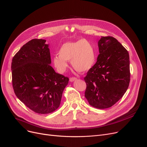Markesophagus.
I'll return each instance as SVG.
<instances>
[{
	"instance_id": "1",
	"label": "esophagus",
	"mask_w": 147,
	"mask_h": 147,
	"mask_svg": "<svg viewBox=\"0 0 147 147\" xmlns=\"http://www.w3.org/2000/svg\"><path fill=\"white\" fill-rule=\"evenodd\" d=\"M76 80H77V78H69V81L71 82H74V81H75Z\"/></svg>"
}]
</instances>
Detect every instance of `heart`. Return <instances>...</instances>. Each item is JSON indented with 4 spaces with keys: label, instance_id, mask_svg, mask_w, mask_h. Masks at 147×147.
Returning a JSON list of instances; mask_svg holds the SVG:
<instances>
[{
    "label": "heart",
    "instance_id": "obj_1",
    "mask_svg": "<svg viewBox=\"0 0 147 147\" xmlns=\"http://www.w3.org/2000/svg\"><path fill=\"white\" fill-rule=\"evenodd\" d=\"M59 56L53 58V62L58 71L65 72L68 63L71 61L73 68L77 71L85 73L93 67L95 55L92 44L85 39L74 42H67L63 44L59 50Z\"/></svg>",
    "mask_w": 147,
    "mask_h": 147
}]
</instances>
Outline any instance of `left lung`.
Returning a JSON list of instances; mask_svg holds the SVG:
<instances>
[{
	"label": "left lung",
	"instance_id": "left-lung-1",
	"mask_svg": "<svg viewBox=\"0 0 147 147\" xmlns=\"http://www.w3.org/2000/svg\"><path fill=\"white\" fill-rule=\"evenodd\" d=\"M97 62L84 78L85 96L97 109L110 107L123 97L130 83V59L127 50L115 38L102 36L98 42Z\"/></svg>",
	"mask_w": 147,
	"mask_h": 147
}]
</instances>
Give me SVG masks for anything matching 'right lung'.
I'll return each instance as SVG.
<instances>
[{"label": "right lung", "instance_id": "obj_1", "mask_svg": "<svg viewBox=\"0 0 147 147\" xmlns=\"http://www.w3.org/2000/svg\"><path fill=\"white\" fill-rule=\"evenodd\" d=\"M34 39L20 49L12 60V86L17 97L30 109L50 113L60 106L69 79L51 67L49 44Z\"/></svg>", "mask_w": 147, "mask_h": 147}]
</instances>
